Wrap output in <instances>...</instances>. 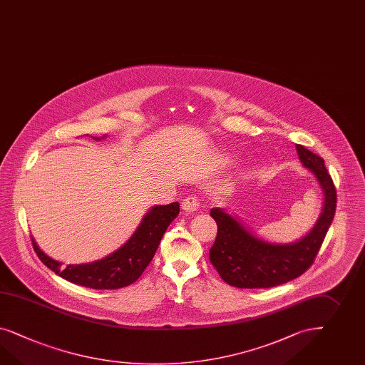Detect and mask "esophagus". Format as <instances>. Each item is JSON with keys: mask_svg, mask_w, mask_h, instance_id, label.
Returning a JSON list of instances; mask_svg holds the SVG:
<instances>
[{"mask_svg": "<svg viewBox=\"0 0 365 365\" xmlns=\"http://www.w3.org/2000/svg\"><path fill=\"white\" fill-rule=\"evenodd\" d=\"M197 207H199V202H197V197H194V195H190L182 200V210L185 212L192 214L197 211Z\"/></svg>", "mask_w": 365, "mask_h": 365, "instance_id": "esophagus-1", "label": "esophagus"}]
</instances>
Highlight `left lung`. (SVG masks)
<instances>
[{
    "label": "left lung",
    "mask_w": 365,
    "mask_h": 365,
    "mask_svg": "<svg viewBox=\"0 0 365 365\" xmlns=\"http://www.w3.org/2000/svg\"><path fill=\"white\" fill-rule=\"evenodd\" d=\"M296 151L303 166L315 175L324 195L315 227L295 243L275 245L255 237L225 210L212 208L210 215L217 222V234L210 248V262L227 284L237 288L280 286L312 266L335 217L337 197L324 159L302 145H296Z\"/></svg>",
    "instance_id": "1"
}]
</instances>
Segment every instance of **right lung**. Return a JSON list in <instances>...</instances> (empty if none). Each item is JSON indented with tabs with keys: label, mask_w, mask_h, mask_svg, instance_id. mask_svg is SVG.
<instances>
[{
	"label": "right lung",
	"mask_w": 365,
	"mask_h": 365,
	"mask_svg": "<svg viewBox=\"0 0 365 365\" xmlns=\"http://www.w3.org/2000/svg\"><path fill=\"white\" fill-rule=\"evenodd\" d=\"M178 214V202L151 208L125 246L89 264H69L62 268L59 262L48 257L37 246L33 237L31 243L41 262L70 283L93 289H118L138 280L155 255L165 231Z\"/></svg>",
	"instance_id": "add662e5"
}]
</instances>
